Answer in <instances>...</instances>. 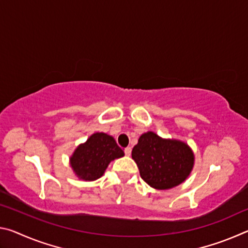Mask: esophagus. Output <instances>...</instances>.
<instances>
[{"label":"esophagus","mask_w":248,"mask_h":248,"mask_svg":"<svg viewBox=\"0 0 248 248\" xmlns=\"http://www.w3.org/2000/svg\"><path fill=\"white\" fill-rule=\"evenodd\" d=\"M124 154L128 155V156L131 154V148H130V146H127V148L124 149Z\"/></svg>","instance_id":"obj_1"}]
</instances>
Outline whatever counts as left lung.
<instances>
[{"label": "left lung", "instance_id": "8db88e82", "mask_svg": "<svg viewBox=\"0 0 248 248\" xmlns=\"http://www.w3.org/2000/svg\"><path fill=\"white\" fill-rule=\"evenodd\" d=\"M132 158L139 167L141 178L156 189H170L182 184L194 165L189 146L180 141L164 140L154 132L139 138L132 150Z\"/></svg>", "mask_w": 248, "mask_h": 248}]
</instances>
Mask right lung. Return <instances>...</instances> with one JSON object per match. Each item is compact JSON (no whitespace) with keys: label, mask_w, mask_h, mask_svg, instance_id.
<instances>
[{"label":"right lung","mask_w":248,"mask_h":248,"mask_svg":"<svg viewBox=\"0 0 248 248\" xmlns=\"http://www.w3.org/2000/svg\"><path fill=\"white\" fill-rule=\"evenodd\" d=\"M123 149L106 133L97 132L75 150L71 166L79 178L95 180L103 176L110 161L124 156Z\"/></svg>","instance_id":"add662e5"}]
</instances>
